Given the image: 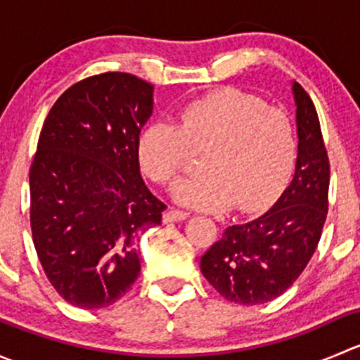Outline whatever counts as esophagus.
Returning <instances> with one entry per match:
<instances>
[{
	"instance_id": "34e87169",
	"label": "esophagus",
	"mask_w": 360,
	"mask_h": 360,
	"mask_svg": "<svg viewBox=\"0 0 360 360\" xmlns=\"http://www.w3.org/2000/svg\"><path fill=\"white\" fill-rule=\"evenodd\" d=\"M190 216V212L179 209H169L165 214H163V221L165 223H176V221H184Z\"/></svg>"
}]
</instances>
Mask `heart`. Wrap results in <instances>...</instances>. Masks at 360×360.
<instances>
[{
  "label": "heart",
  "mask_w": 360,
  "mask_h": 360,
  "mask_svg": "<svg viewBox=\"0 0 360 360\" xmlns=\"http://www.w3.org/2000/svg\"><path fill=\"white\" fill-rule=\"evenodd\" d=\"M205 172L183 181L176 198L203 210L230 205L250 212L270 203L291 177L297 158L292 116L259 96L223 89L190 101L174 123L153 122L137 137V160L150 179L172 186L193 151Z\"/></svg>",
  "instance_id": "b5f03b06"
}]
</instances>
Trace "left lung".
I'll use <instances>...</instances> for the list:
<instances>
[{"instance_id":"obj_1","label":"left lung","mask_w":360,"mask_h":360,"mask_svg":"<svg viewBox=\"0 0 360 360\" xmlns=\"http://www.w3.org/2000/svg\"><path fill=\"white\" fill-rule=\"evenodd\" d=\"M292 90L300 146L291 186L261 217L228 226L200 259L203 277L231 303L263 304L288 291L321 240L331 167L310 96L300 83Z\"/></svg>"}]
</instances>
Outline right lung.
I'll list each match as a JSON object with an SVG mask.
<instances>
[{"instance_id":"right-lung-1","label":"right lung","mask_w":360,"mask_h":360,"mask_svg":"<svg viewBox=\"0 0 360 360\" xmlns=\"http://www.w3.org/2000/svg\"><path fill=\"white\" fill-rule=\"evenodd\" d=\"M151 110V83L110 71L69 86L43 123L29 169L32 242L50 284L78 308L129 292L141 274L136 237L167 209L137 160Z\"/></svg>"}]
</instances>
